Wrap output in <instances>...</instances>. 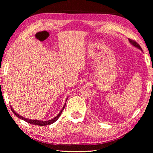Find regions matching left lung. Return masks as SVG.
Listing matches in <instances>:
<instances>
[{
    "label": "left lung",
    "instance_id": "obj_1",
    "mask_svg": "<svg viewBox=\"0 0 153 153\" xmlns=\"http://www.w3.org/2000/svg\"><path fill=\"white\" fill-rule=\"evenodd\" d=\"M129 39V41L130 42V43L132 45H134V47H137V48H138L139 49H140L141 51H143L142 50V48H141V47H140V45H139L137 42L136 41H135L134 40H132V39Z\"/></svg>",
    "mask_w": 153,
    "mask_h": 153
}]
</instances>
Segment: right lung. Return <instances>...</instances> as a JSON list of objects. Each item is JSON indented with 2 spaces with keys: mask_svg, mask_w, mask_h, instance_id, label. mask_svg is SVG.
<instances>
[{
  "mask_svg": "<svg viewBox=\"0 0 153 153\" xmlns=\"http://www.w3.org/2000/svg\"><path fill=\"white\" fill-rule=\"evenodd\" d=\"M66 100H67V99H66ZM65 106H66V103H65V105H64L63 108H62V109L61 110V111L60 112V113L58 114L56 117H54V118H53L52 119V120H48V121H40V120H30V119H27V118H24V117H22V116H19V115L18 114L16 113V112L14 111V110H13V108H12V106H10V107H11V110H12V112L14 113V114H15L16 116L18 117V118H20V119H22V120H24V121L27 122V123H31V124H33V125H38V126H45L50 125V124H51V123H54V122H56V120H57L58 118H59V117H60V116L61 115L62 112L63 110L64 109Z\"/></svg>",
  "mask_w": 153,
  "mask_h": 153,
  "instance_id": "1",
  "label": "right lung"
}]
</instances>
